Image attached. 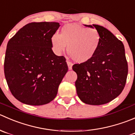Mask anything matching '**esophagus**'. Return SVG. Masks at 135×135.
Segmentation results:
<instances>
[{
  "instance_id": "obj_1",
  "label": "esophagus",
  "mask_w": 135,
  "mask_h": 135,
  "mask_svg": "<svg viewBox=\"0 0 135 135\" xmlns=\"http://www.w3.org/2000/svg\"><path fill=\"white\" fill-rule=\"evenodd\" d=\"M67 64L68 66V69H69V70H71V69H72V66H73V64H72L71 62H69V61H67Z\"/></svg>"
}]
</instances>
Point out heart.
Here are the masks:
<instances>
[{
  "mask_svg": "<svg viewBox=\"0 0 135 135\" xmlns=\"http://www.w3.org/2000/svg\"><path fill=\"white\" fill-rule=\"evenodd\" d=\"M101 42V35L94 28H88L77 24H68L62 27L60 34L51 37V45L56 54L66 50L72 60L77 63L90 60L96 54Z\"/></svg>",
  "mask_w": 135,
  "mask_h": 135,
  "instance_id": "heart-1",
  "label": "heart"
}]
</instances>
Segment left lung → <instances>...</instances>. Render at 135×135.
I'll return each instance as SVG.
<instances>
[{
    "label": "left lung",
    "instance_id": "8db88e82",
    "mask_svg": "<svg viewBox=\"0 0 135 135\" xmlns=\"http://www.w3.org/2000/svg\"><path fill=\"white\" fill-rule=\"evenodd\" d=\"M93 26L101 35L99 49L90 60L74 64L72 69L77 75L75 87L80 100L87 104L102 105L115 98L123 90L128 64L123 42L104 27Z\"/></svg>",
    "mask_w": 135,
    "mask_h": 135
}]
</instances>
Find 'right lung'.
Segmentation results:
<instances>
[{
    "label": "right lung",
    "instance_id": "1",
    "mask_svg": "<svg viewBox=\"0 0 135 135\" xmlns=\"http://www.w3.org/2000/svg\"><path fill=\"white\" fill-rule=\"evenodd\" d=\"M60 27L57 22H32L9 40L4 70L12 95L22 103L41 106L57 95L68 70L64 56L52 50L51 37Z\"/></svg>",
    "mask_w": 135,
    "mask_h": 135
}]
</instances>
